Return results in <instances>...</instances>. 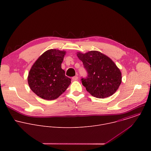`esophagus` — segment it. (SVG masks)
I'll return each instance as SVG.
<instances>
[{
	"mask_svg": "<svg viewBox=\"0 0 151 151\" xmlns=\"http://www.w3.org/2000/svg\"><path fill=\"white\" fill-rule=\"evenodd\" d=\"M78 79V77L77 76H75L72 78V80L73 81H77Z\"/></svg>",
	"mask_w": 151,
	"mask_h": 151,
	"instance_id": "34e87169",
	"label": "esophagus"
}]
</instances>
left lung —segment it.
Segmentation results:
<instances>
[{"label":"left lung","mask_w":151,"mask_h":151,"mask_svg":"<svg viewBox=\"0 0 151 151\" xmlns=\"http://www.w3.org/2000/svg\"><path fill=\"white\" fill-rule=\"evenodd\" d=\"M77 56L87 72V77L82 78L81 81L90 94L104 99L116 91L121 83V73L110 58L97 51L78 52Z\"/></svg>","instance_id":"1"}]
</instances>
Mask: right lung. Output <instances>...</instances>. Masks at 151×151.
Returning <instances> with one entry per match:
<instances>
[{"label": "right lung", "instance_id": "obj_1", "mask_svg": "<svg viewBox=\"0 0 151 151\" xmlns=\"http://www.w3.org/2000/svg\"><path fill=\"white\" fill-rule=\"evenodd\" d=\"M66 52L51 49L42 54L32 66L28 76L32 91L39 97L52 100L66 90L71 79L65 75L61 63Z\"/></svg>", "mask_w": 151, "mask_h": 151}]
</instances>
